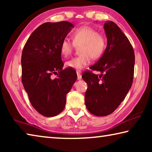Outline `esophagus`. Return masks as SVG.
Here are the masks:
<instances>
[{"label": "esophagus", "mask_w": 152, "mask_h": 152, "mask_svg": "<svg viewBox=\"0 0 152 152\" xmlns=\"http://www.w3.org/2000/svg\"><path fill=\"white\" fill-rule=\"evenodd\" d=\"M76 74H77V78H78V80H80L82 78V73L80 71H76Z\"/></svg>", "instance_id": "34e87169"}]
</instances>
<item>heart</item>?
Returning <instances> with one entry per match:
<instances>
[{"label":"heart","mask_w":152,"mask_h":152,"mask_svg":"<svg viewBox=\"0 0 152 152\" xmlns=\"http://www.w3.org/2000/svg\"><path fill=\"white\" fill-rule=\"evenodd\" d=\"M72 42L64 39L61 43L60 53L64 58L68 57L75 47L79 48L80 55L66 62L68 68L80 70L91 63V58H99L104 53L107 45L106 38L102 33L90 26H81L72 34Z\"/></svg>","instance_id":"obj_1"}]
</instances>
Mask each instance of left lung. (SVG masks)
Returning <instances> with one entry per match:
<instances>
[{
	"label": "left lung",
	"instance_id": "8db88e82",
	"mask_svg": "<svg viewBox=\"0 0 152 152\" xmlns=\"http://www.w3.org/2000/svg\"><path fill=\"white\" fill-rule=\"evenodd\" d=\"M107 45L102 57L92 66L97 75L86 71L82 78L87 83L85 104L92 115L103 117L119 106L132 87L134 74L135 53L132 44L114 22L104 24Z\"/></svg>",
	"mask_w": 152,
	"mask_h": 152
}]
</instances>
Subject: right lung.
I'll list each match as a JSON object with an SVG mask.
<instances>
[{"label": "right lung", "instance_id": "right-lung-1", "mask_svg": "<svg viewBox=\"0 0 152 152\" xmlns=\"http://www.w3.org/2000/svg\"><path fill=\"white\" fill-rule=\"evenodd\" d=\"M72 27L68 21L45 23L31 33L23 50V85L33 107L45 117L62 111L77 79L73 69H63L60 53L61 43ZM53 74L57 78L52 79Z\"/></svg>", "mask_w": 152, "mask_h": 152}]
</instances>
